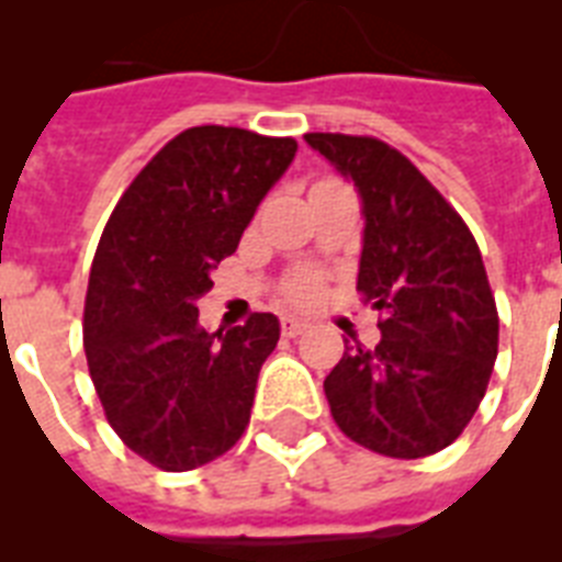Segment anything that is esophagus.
<instances>
[{"mask_svg":"<svg viewBox=\"0 0 562 562\" xmlns=\"http://www.w3.org/2000/svg\"><path fill=\"white\" fill-rule=\"evenodd\" d=\"M308 321H303V317H294V315H285L282 317V335L285 338H297V335H303L308 329Z\"/></svg>","mask_w":562,"mask_h":562,"instance_id":"34e87169","label":"esophagus"}]
</instances>
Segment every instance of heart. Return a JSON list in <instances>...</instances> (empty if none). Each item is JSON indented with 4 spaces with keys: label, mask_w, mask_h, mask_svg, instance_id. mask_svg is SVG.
Wrapping results in <instances>:
<instances>
[{
    "label": "heart",
    "mask_w": 562,
    "mask_h": 562,
    "mask_svg": "<svg viewBox=\"0 0 562 562\" xmlns=\"http://www.w3.org/2000/svg\"><path fill=\"white\" fill-rule=\"evenodd\" d=\"M317 291V282L312 277H303V280H294L289 285V297L294 300H308Z\"/></svg>",
    "instance_id": "obj_1"
}]
</instances>
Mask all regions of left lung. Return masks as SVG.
<instances>
[{"instance_id":"8db88e82","label":"left lung","mask_w":562,"mask_h":562,"mask_svg":"<svg viewBox=\"0 0 562 562\" xmlns=\"http://www.w3.org/2000/svg\"><path fill=\"white\" fill-rule=\"evenodd\" d=\"M361 198L359 282L382 312L373 350L344 341L324 379L344 435L387 458H426L479 411L498 352L496 300L470 227L446 198L373 136L306 134Z\"/></svg>"}]
</instances>
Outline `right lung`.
Instances as JSON below:
<instances>
[{
	"label": "right lung",
	"mask_w": 562,
	"mask_h": 562,
	"mask_svg": "<svg viewBox=\"0 0 562 562\" xmlns=\"http://www.w3.org/2000/svg\"><path fill=\"white\" fill-rule=\"evenodd\" d=\"M294 154L289 136L189 127L136 175L101 233L83 352L113 431L160 470L215 461L250 423L280 321L256 312L245 326L206 333L198 300Z\"/></svg>",
	"instance_id": "right-lung-1"
}]
</instances>
